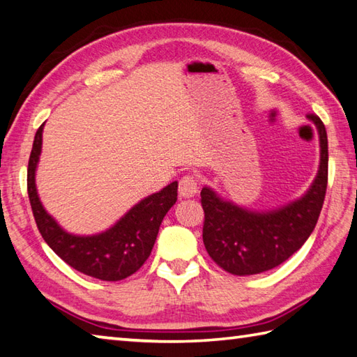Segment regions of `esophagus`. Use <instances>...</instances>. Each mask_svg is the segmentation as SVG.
Here are the masks:
<instances>
[{
  "label": "esophagus",
  "instance_id": "34e87169",
  "mask_svg": "<svg viewBox=\"0 0 357 357\" xmlns=\"http://www.w3.org/2000/svg\"><path fill=\"white\" fill-rule=\"evenodd\" d=\"M179 197L192 198L198 193V181L193 174H185L179 179Z\"/></svg>",
  "mask_w": 357,
  "mask_h": 357
}]
</instances>
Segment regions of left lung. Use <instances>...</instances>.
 I'll return each instance as SVG.
<instances>
[{
  "label": "left lung",
  "mask_w": 357,
  "mask_h": 357,
  "mask_svg": "<svg viewBox=\"0 0 357 357\" xmlns=\"http://www.w3.org/2000/svg\"><path fill=\"white\" fill-rule=\"evenodd\" d=\"M320 139V165L302 198L272 212H250L222 201L212 188L201 190L202 241L212 260L234 275L277 268L303 246L317 225L328 184V137L324 122L308 114Z\"/></svg>",
  "instance_id": "8db88e82"
}]
</instances>
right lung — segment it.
Returning a JSON list of instances; mask_svg holds the SVG:
<instances>
[{
	"label": "right lung",
	"instance_id": "1",
	"mask_svg": "<svg viewBox=\"0 0 357 357\" xmlns=\"http://www.w3.org/2000/svg\"><path fill=\"white\" fill-rule=\"evenodd\" d=\"M43 125L35 135L27 165V195L43 240L63 261L82 274L105 282H119L135 274L150 257L160 222L178 199V183L174 181L160 192L142 199L107 232L91 236L68 234L41 206L35 187Z\"/></svg>",
	"mask_w": 357,
	"mask_h": 357
}]
</instances>
